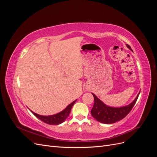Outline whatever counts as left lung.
Masks as SVG:
<instances>
[{"mask_svg":"<svg viewBox=\"0 0 157 157\" xmlns=\"http://www.w3.org/2000/svg\"><path fill=\"white\" fill-rule=\"evenodd\" d=\"M129 49L130 46L126 44ZM139 94L136 99L128 105L122 107H111L104 104L96 95L92 94L94 98V104L91 110V114L94 118L104 124H113L124 118L129 113L134 106L138 98Z\"/></svg>","mask_w":157,"mask_h":157,"instance_id":"1","label":"left lung"}]
</instances>
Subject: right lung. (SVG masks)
<instances>
[{
    "label": "right lung",
    "mask_w": 157,
    "mask_h": 157,
    "mask_svg": "<svg viewBox=\"0 0 157 157\" xmlns=\"http://www.w3.org/2000/svg\"><path fill=\"white\" fill-rule=\"evenodd\" d=\"M76 101L77 100H75L71 104H69V105L66 107L63 111H61L60 113L56 114V115H54L42 116V115H38V114L34 112H33L32 111H31L36 117L39 118L40 121L46 123V124H48L50 125H58L61 124V123L65 121L66 118H67V117L69 116L71 110V108H72L73 105H74V103L76 102Z\"/></svg>",
    "instance_id": "right-lung-1"
}]
</instances>
